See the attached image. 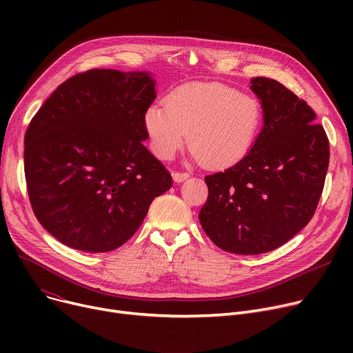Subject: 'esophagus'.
Listing matches in <instances>:
<instances>
[{
  "mask_svg": "<svg viewBox=\"0 0 353 353\" xmlns=\"http://www.w3.org/2000/svg\"><path fill=\"white\" fill-rule=\"evenodd\" d=\"M186 179H189V173H181V172H174L173 173V180L180 183V181H184Z\"/></svg>",
  "mask_w": 353,
  "mask_h": 353,
  "instance_id": "34e87169",
  "label": "esophagus"
}]
</instances>
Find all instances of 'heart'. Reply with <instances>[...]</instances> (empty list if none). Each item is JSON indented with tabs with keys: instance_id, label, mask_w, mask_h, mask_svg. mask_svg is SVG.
Here are the masks:
<instances>
[{
	"instance_id": "b5f03b06",
	"label": "heart",
	"mask_w": 353,
	"mask_h": 353,
	"mask_svg": "<svg viewBox=\"0 0 353 353\" xmlns=\"http://www.w3.org/2000/svg\"><path fill=\"white\" fill-rule=\"evenodd\" d=\"M262 119L254 96L221 83H192L173 90L164 107L148 108L144 123L160 159L170 160L189 140L194 159L220 170L248 156Z\"/></svg>"
}]
</instances>
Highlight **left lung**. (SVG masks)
Wrapping results in <instances>:
<instances>
[{
    "label": "left lung",
    "mask_w": 353,
    "mask_h": 353,
    "mask_svg": "<svg viewBox=\"0 0 353 353\" xmlns=\"http://www.w3.org/2000/svg\"><path fill=\"white\" fill-rule=\"evenodd\" d=\"M263 128L248 156L205 177L209 196L199 213L212 242L234 254L285 245L314 214L329 165V140L307 103L283 84L252 79Z\"/></svg>",
    "instance_id": "8db88e82"
}]
</instances>
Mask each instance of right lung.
Returning a JSON list of instances; mask_svg holds the SVG:
<instances>
[{
  "label": "right lung",
  "mask_w": 353,
  "mask_h": 353,
  "mask_svg": "<svg viewBox=\"0 0 353 353\" xmlns=\"http://www.w3.org/2000/svg\"><path fill=\"white\" fill-rule=\"evenodd\" d=\"M148 72L92 68L60 84L32 117L24 172L32 212L68 248L111 252L140 228L172 174L147 150Z\"/></svg>",
  "instance_id": "obj_1"
}]
</instances>
